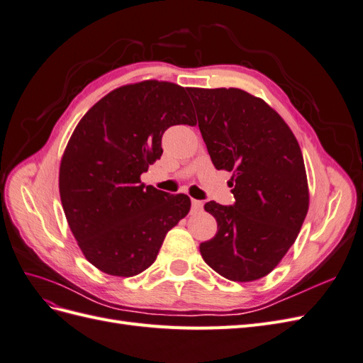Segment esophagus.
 <instances>
[{
  "mask_svg": "<svg viewBox=\"0 0 363 363\" xmlns=\"http://www.w3.org/2000/svg\"><path fill=\"white\" fill-rule=\"evenodd\" d=\"M192 208H194V211H201V208H203V201L192 200Z\"/></svg>",
  "mask_w": 363,
  "mask_h": 363,
  "instance_id": "esophagus-1",
  "label": "esophagus"
}]
</instances>
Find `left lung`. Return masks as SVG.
Wrapping results in <instances>:
<instances>
[{
	"mask_svg": "<svg viewBox=\"0 0 363 363\" xmlns=\"http://www.w3.org/2000/svg\"><path fill=\"white\" fill-rule=\"evenodd\" d=\"M216 169L233 172V206L206 203L215 238L200 245L208 267L232 281L265 277L295 242L309 211L298 142L262 98L236 87H188Z\"/></svg>",
	"mask_w": 363,
	"mask_h": 363,
	"instance_id": "8db88e82",
	"label": "left lung"
}]
</instances>
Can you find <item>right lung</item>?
<instances>
[{"label":"right lung","mask_w":363,"mask_h":363,"mask_svg":"<svg viewBox=\"0 0 363 363\" xmlns=\"http://www.w3.org/2000/svg\"><path fill=\"white\" fill-rule=\"evenodd\" d=\"M186 91L157 80L121 86L87 111L65 148V216L84 257L111 276L145 271L167 233L189 213L188 195L140 183L162 156L164 130L196 124Z\"/></svg>","instance_id":"add662e5"}]
</instances>
